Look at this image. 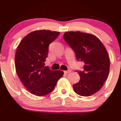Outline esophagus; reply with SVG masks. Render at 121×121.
<instances>
[{
  "label": "esophagus",
  "instance_id": "obj_1",
  "mask_svg": "<svg viewBox=\"0 0 121 121\" xmlns=\"http://www.w3.org/2000/svg\"><path fill=\"white\" fill-rule=\"evenodd\" d=\"M64 73H69L71 72V70H70V69H69V70H65V71H64Z\"/></svg>",
  "mask_w": 121,
  "mask_h": 121
}]
</instances>
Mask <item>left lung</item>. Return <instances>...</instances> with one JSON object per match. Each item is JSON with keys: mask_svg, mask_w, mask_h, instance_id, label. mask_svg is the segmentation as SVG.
Masks as SVG:
<instances>
[{"mask_svg": "<svg viewBox=\"0 0 121 121\" xmlns=\"http://www.w3.org/2000/svg\"><path fill=\"white\" fill-rule=\"evenodd\" d=\"M64 39L74 51L76 59L84 63L78 82L73 85L75 92L81 96L93 95L103 86L109 76L110 61L101 41L95 36L81 32H66Z\"/></svg>", "mask_w": 121, "mask_h": 121, "instance_id": "left-lung-1", "label": "left lung"}]
</instances>
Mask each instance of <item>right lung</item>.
<instances>
[{
	"label": "right lung",
	"mask_w": 121,
	"mask_h": 121,
	"mask_svg": "<svg viewBox=\"0 0 121 121\" xmlns=\"http://www.w3.org/2000/svg\"><path fill=\"white\" fill-rule=\"evenodd\" d=\"M59 32L39 30L22 39L16 50L15 68L18 77L32 94L43 96L53 91L61 70H52L44 66L49 44L59 36Z\"/></svg>",
	"instance_id": "add662e5"
}]
</instances>
